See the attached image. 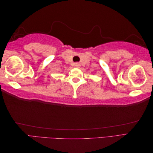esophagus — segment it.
Segmentation results:
<instances>
[{
    "label": "esophagus",
    "instance_id": "obj_1",
    "mask_svg": "<svg viewBox=\"0 0 153 153\" xmlns=\"http://www.w3.org/2000/svg\"><path fill=\"white\" fill-rule=\"evenodd\" d=\"M75 66L76 67V68H79L80 66V63H78V62H75Z\"/></svg>",
    "mask_w": 153,
    "mask_h": 153
}]
</instances>
